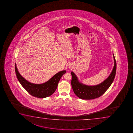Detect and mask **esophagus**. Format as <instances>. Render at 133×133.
<instances>
[{
	"label": "esophagus",
	"mask_w": 133,
	"mask_h": 133,
	"mask_svg": "<svg viewBox=\"0 0 133 133\" xmlns=\"http://www.w3.org/2000/svg\"><path fill=\"white\" fill-rule=\"evenodd\" d=\"M69 68H70L69 67Z\"/></svg>",
	"instance_id": "esophagus-1"
}]
</instances>
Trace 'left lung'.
<instances>
[{"label":"left lung","mask_w":133,"mask_h":133,"mask_svg":"<svg viewBox=\"0 0 133 133\" xmlns=\"http://www.w3.org/2000/svg\"><path fill=\"white\" fill-rule=\"evenodd\" d=\"M114 66L109 76L101 83L96 85H87L79 82L78 77L73 72H71V85L75 94L83 99H93L101 96L105 92L112 84L116 71V63L115 56Z\"/></svg>","instance_id":"8db88e82"}]
</instances>
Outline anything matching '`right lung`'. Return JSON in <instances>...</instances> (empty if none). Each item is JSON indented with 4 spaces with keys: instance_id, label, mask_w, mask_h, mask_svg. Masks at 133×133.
<instances>
[{
    "instance_id": "right-lung-1",
    "label": "right lung",
    "mask_w": 133,
    "mask_h": 133,
    "mask_svg": "<svg viewBox=\"0 0 133 133\" xmlns=\"http://www.w3.org/2000/svg\"><path fill=\"white\" fill-rule=\"evenodd\" d=\"M15 70L17 78L24 89L30 95L39 98H44L52 95L56 90L61 77L66 72V70L60 71L47 82L43 84H35L29 82L20 75L16 63Z\"/></svg>"
}]
</instances>
